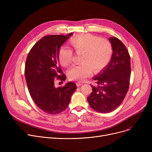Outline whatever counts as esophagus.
I'll list each match as a JSON object with an SVG mask.
<instances>
[{
  "mask_svg": "<svg viewBox=\"0 0 152 152\" xmlns=\"http://www.w3.org/2000/svg\"><path fill=\"white\" fill-rule=\"evenodd\" d=\"M76 84V86H77V87L81 86H82V85L83 84V83H81V82H77Z\"/></svg>",
  "mask_w": 152,
  "mask_h": 152,
  "instance_id": "esophagus-1",
  "label": "esophagus"
}]
</instances>
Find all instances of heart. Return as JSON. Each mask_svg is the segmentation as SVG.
Returning a JSON list of instances; mask_svg holds the SVG:
<instances>
[{"label": "heart", "mask_w": 152, "mask_h": 152, "mask_svg": "<svg viewBox=\"0 0 152 152\" xmlns=\"http://www.w3.org/2000/svg\"><path fill=\"white\" fill-rule=\"evenodd\" d=\"M70 44L77 54H81L79 65L72 67L68 73L72 81H83L92 71L99 72L110 63L113 54V47L107 39L100 38L91 34H83L71 38ZM58 60L63 66L69 65L73 58V52L66 46L58 51Z\"/></svg>", "instance_id": "obj_1"}]
</instances>
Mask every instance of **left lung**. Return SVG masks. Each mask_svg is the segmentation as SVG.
<instances>
[{
    "label": "left lung",
    "instance_id": "obj_1",
    "mask_svg": "<svg viewBox=\"0 0 152 152\" xmlns=\"http://www.w3.org/2000/svg\"><path fill=\"white\" fill-rule=\"evenodd\" d=\"M113 47L110 63L93 78L97 84L87 97L89 105L102 113L117 108L128 91L131 77L130 55L124 44L115 37L109 38Z\"/></svg>",
    "mask_w": 152,
    "mask_h": 152
}]
</instances>
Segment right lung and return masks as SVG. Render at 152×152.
<instances>
[{"mask_svg":"<svg viewBox=\"0 0 152 152\" xmlns=\"http://www.w3.org/2000/svg\"><path fill=\"white\" fill-rule=\"evenodd\" d=\"M72 34L43 37L31 48L26 60L25 75L29 94L37 107L48 114L57 115L65 110L76 90L73 82L63 87L54 86L57 79H66L58 65V54Z\"/></svg>","mask_w":152,"mask_h":152,"instance_id":"1","label":"right lung"}]
</instances>
